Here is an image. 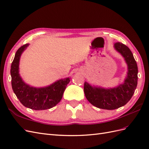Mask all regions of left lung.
Here are the masks:
<instances>
[{
    "instance_id": "8db88e82",
    "label": "left lung",
    "mask_w": 149,
    "mask_h": 149,
    "mask_svg": "<svg viewBox=\"0 0 149 149\" xmlns=\"http://www.w3.org/2000/svg\"><path fill=\"white\" fill-rule=\"evenodd\" d=\"M114 48L123 56L128 66L124 83L112 89L93 87L87 82L84 84V92L88 101L100 109L113 110L124 106L131 99L137 88L138 68L132 53L120 42L116 43Z\"/></svg>"
}]
</instances>
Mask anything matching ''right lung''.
Masks as SVG:
<instances>
[{
    "label": "right lung",
    "instance_id": "add662e5",
    "mask_svg": "<svg viewBox=\"0 0 149 149\" xmlns=\"http://www.w3.org/2000/svg\"><path fill=\"white\" fill-rule=\"evenodd\" d=\"M29 46L26 43L17 51L10 68L12 87L16 96L25 107L33 110H45L55 106L63 94L70 78L60 79L48 87L36 88L26 84L19 73V65L21 54Z\"/></svg>",
    "mask_w": 149,
    "mask_h": 149
}]
</instances>
